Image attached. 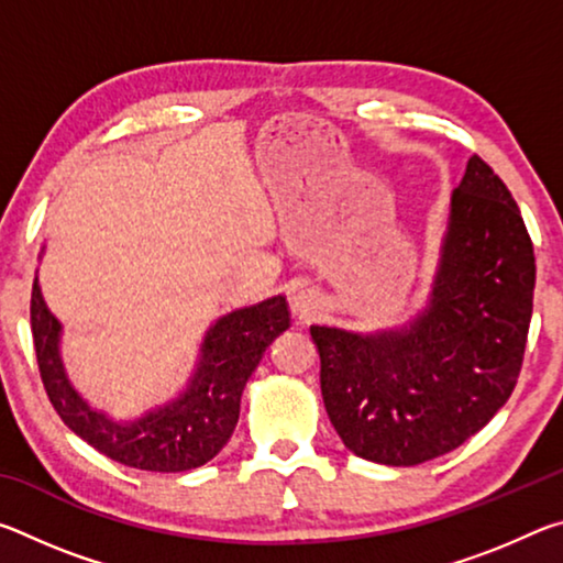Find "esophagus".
<instances>
[{"label":"esophagus","instance_id":"34e87169","mask_svg":"<svg viewBox=\"0 0 563 563\" xmlns=\"http://www.w3.org/2000/svg\"><path fill=\"white\" fill-rule=\"evenodd\" d=\"M322 310H325V300H322V295L318 290L308 288V290H298L292 295V312L300 320L318 318Z\"/></svg>","mask_w":563,"mask_h":563}]
</instances>
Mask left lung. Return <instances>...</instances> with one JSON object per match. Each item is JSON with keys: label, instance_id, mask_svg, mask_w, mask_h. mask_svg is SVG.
<instances>
[{"label": "left lung", "instance_id": "obj_1", "mask_svg": "<svg viewBox=\"0 0 563 563\" xmlns=\"http://www.w3.org/2000/svg\"><path fill=\"white\" fill-rule=\"evenodd\" d=\"M537 261L504 180L472 156L454 188L430 305L402 330L312 325L332 427L362 460L412 466L482 430L511 397Z\"/></svg>", "mask_w": 563, "mask_h": 563}]
</instances>
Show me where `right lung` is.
Listing matches in <instances>:
<instances>
[{"label": "right lung", "mask_w": 563, "mask_h": 563, "mask_svg": "<svg viewBox=\"0 0 563 563\" xmlns=\"http://www.w3.org/2000/svg\"><path fill=\"white\" fill-rule=\"evenodd\" d=\"M30 312L40 375L56 415L93 450L146 472H186L211 462L235 430L247 377L265 347L290 328L283 295L228 312L206 332L198 369L184 395L133 422H113L91 409L66 377L59 357L62 325L46 308L36 278Z\"/></svg>", "instance_id": "1"}]
</instances>
